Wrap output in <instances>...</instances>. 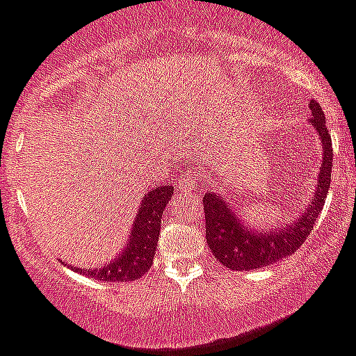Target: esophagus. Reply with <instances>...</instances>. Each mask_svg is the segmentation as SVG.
Returning <instances> with one entry per match:
<instances>
[{
  "label": "esophagus",
  "instance_id": "34e87169",
  "mask_svg": "<svg viewBox=\"0 0 356 356\" xmlns=\"http://www.w3.org/2000/svg\"><path fill=\"white\" fill-rule=\"evenodd\" d=\"M178 187H180V191L185 192V194H199V192L202 191L201 184H199L194 176H191V175L181 176V180H180V184H178Z\"/></svg>",
  "mask_w": 356,
  "mask_h": 356
}]
</instances>
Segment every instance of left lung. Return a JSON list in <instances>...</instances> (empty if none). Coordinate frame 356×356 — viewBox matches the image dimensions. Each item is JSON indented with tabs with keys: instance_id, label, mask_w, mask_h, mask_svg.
Masks as SVG:
<instances>
[{
	"instance_id": "left-lung-1",
	"label": "left lung",
	"mask_w": 356,
	"mask_h": 356,
	"mask_svg": "<svg viewBox=\"0 0 356 356\" xmlns=\"http://www.w3.org/2000/svg\"><path fill=\"white\" fill-rule=\"evenodd\" d=\"M309 108V125H313L320 136L323 157H321L316 191L299 218L274 231L273 229L259 231V229L246 227L236 213L234 206L229 204V201H225L216 192L209 191L202 197L206 215V241L215 259L222 266L232 270H253L280 262L299 250V246L306 241L307 234L313 231L314 220L320 215L328 188H330L334 154L332 140L325 125V113L316 101H311Z\"/></svg>"
}]
</instances>
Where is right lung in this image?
Returning a JSON list of instances; mask_svg holds the SVG:
<instances>
[{"mask_svg": "<svg viewBox=\"0 0 356 356\" xmlns=\"http://www.w3.org/2000/svg\"><path fill=\"white\" fill-rule=\"evenodd\" d=\"M172 191H175L172 185H162L143 195L136 218L131 227L127 245L113 260L104 264V267H96V269H90V267L83 269V267L74 266H71V269L106 283L134 282L143 276L154 262V253L157 248L159 234H161V218L171 199Z\"/></svg>", "mask_w": 356, "mask_h": 356, "instance_id": "add662e5", "label": "right lung"}]
</instances>
